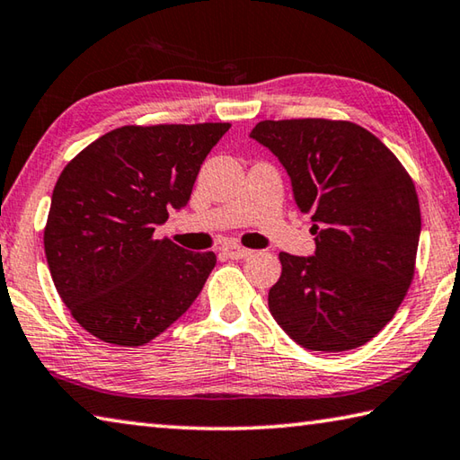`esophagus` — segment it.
<instances>
[{
	"label": "esophagus",
	"instance_id": "34e87169",
	"mask_svg": "<svg viewBox=\"0 0 460 460\" xmlns=\"http://www.w3.org/2000/svg\"><path fill=\"white\" fill-rule=\"evenodd\" d=\"M221 252L227 255L229 260H245V258H249V255H252V249L241 247V245H235V243H225L221 247Z\"/></svg>",
	"mask_w": 460,
	"mask_h": 460
}]
</instances>
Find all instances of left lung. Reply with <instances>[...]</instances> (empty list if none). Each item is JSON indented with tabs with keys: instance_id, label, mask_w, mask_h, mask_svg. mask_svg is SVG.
Returning <instances> with one entry per match:
<instances>
[{
	"instance_id": "8db88e82",
	"label": "left lung",
	"mask_w": 460,
	"mask_h": 460,
	"mask_svg": "<svg viewBox=\"0 0 460 460\" xmlns=\"http://www.w3.org/2000/svg\"><path fill=\"white\" fill-rule=\"evenodd\" d=\"M249 136L282 162L316 235L310 258L279 253L271 316L310 351L365 345L414 279L422 227L414 182L389 147L351 121L266 119Z\"/></svg>"
}]
</instances>
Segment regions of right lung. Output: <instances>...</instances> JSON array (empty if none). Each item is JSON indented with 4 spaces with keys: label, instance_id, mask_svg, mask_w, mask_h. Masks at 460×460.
I'll return each mask as SVG.
<instances>
[{
    "label": "right lung",
    "instance_id": "add662e5",
    "mask_svg": "<svg viewBox=\"0 0 460 460\" xmlns=\"http://www.w3.org/2000/svg\"><path fill=\"white\" fill-rule=\"evenodd\" d=\"M229 123L123 126L68 162L52 190L44 252L62 302L84 331L118 347L164 332L197 300L217 255L155 239L182 208Z\"/></svg>",
    "mask_w": 460,
    "mask_h": 460
}]
</instances>
